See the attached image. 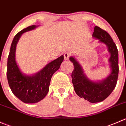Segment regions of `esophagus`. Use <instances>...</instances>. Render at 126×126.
I'll return each mask as SVG.
<instances>
[{"label": "esophagus", "mask_w": 126, "mask_h": 126, "mask_svg": "<svg viewBox=\"0 0 126 126\" xmlns=\"http://www.w3.org/2000/svg\"><path fill=\"white\" fill-rule=\"evenodd\" d=\"M70 57V53H68V52H66L64 53V58L65 60H68Z\"/></svg>", "instance_id": "esophagus-1"}]
</instances>
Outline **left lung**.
Instances as JSON below:
<instances>
[{"label":"left lung","mask_w":126,"mask_h":126,"mask_svg":"<svg viewBox=\"0 0 126 126\" xmlns=\"http://www.w3.org/2000/svg\"><path fill=\"white\" fill-rule=\"evenodd\" d=\"M92 37L105 44L110 53L108 61L110 63L111 73L108 77L100 81H93L84 73L81 65L75 57L71 56L69 57V60L73 63L74 67L71 77L76 94L90 103H97L106 99L116 85L119 73L118 51L109 34L98 26L94 28Z\"/></svg>","instance_id":"left-lung-1"}]
</instances>
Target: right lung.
Returning a JSON list of instances; mask_svg holds the SVG:
<instances>
[{
  "label": "right lung",
  "instance_id": "right-lung-1",
  "mask_svg": "<svg viewBox=\"0 0 126 126\" xmlns=\"http://www.w3.org/2000/svg\"><path fill=\"white\" fill-rule=\"evenodd\" d=\"M37 26H30L16 34L11 45L7 61V76L10 87L15 95L26 103H37L47 95L51 78L59 69L64 59V56H60L32 75H26L22 73L16 62V44L22 34L33 30Z\"/></svg>",
  "mask_w": 126,
  "mask_h": 126
}]
</instances>
